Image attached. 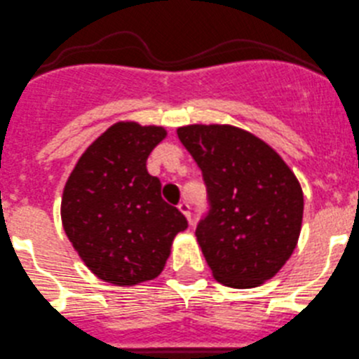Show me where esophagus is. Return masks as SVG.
Segmentation results:
<instances>
[{
    "label": "esophagus",
    "mask_w": 359,
    "mask_h": 359,
    "mask_svg": "<svg viewBox=\"0 0 359 359\" xmlns=\"http://www.w3.org/2000/svg\"><path fill=\"white\" fill-rule=\"evenodd\" d=\"M177 210H180V211H182L183 215H185L187 220H189V224L192 225V213H190V204H189V203H185V201H183V203L177 204Z\"/></svg>",
    "instance_id": "esophagus-1"
}]
</instances>
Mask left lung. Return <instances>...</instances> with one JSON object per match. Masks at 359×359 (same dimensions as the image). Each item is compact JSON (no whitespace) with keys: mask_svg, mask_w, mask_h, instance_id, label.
Here are the masks:
<instances>
[{"mask_svg":"<svg viewBox=\"0 0 359 359\" xmlns=\"http://www.w3.org/2000/svg\"><path fill=\"white\" fill-rule=\"evenodd\" d=\"M177 137L203 172L208 213L196 236L215 278L257 287L280 271L298 243L303 192L278 153L231 125H189Z\"/></svg>","mask_w":359,"mask_h":359,"instance_id":"left-lung-1","label":"left lung"}]
</instances>
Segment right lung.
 I'll return each mask as SVG.
<instances>
[{
	"instance_id": "obj_1",
	"label": "right lung",
	"mask_w": 359,
	"mask_h": 359,
	"mask_svg": "<svg viewBox=\"0 0 359 359\" xmlns=\"http://www.w3.org/2000/svg\"><path fill=\"white\" fill-rule=\"evenodd\" d=\"M165 135L162 126L116 123L83 153L65 185V233L84 264L109 284L135 285L158 276L174 236L189 227L146 169Z\"/></svg>"
}]
</instances>
